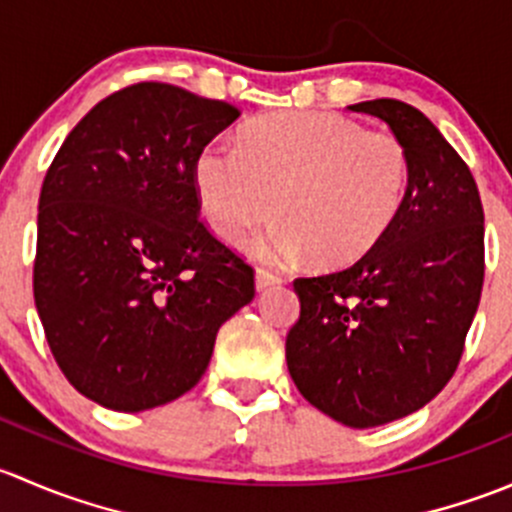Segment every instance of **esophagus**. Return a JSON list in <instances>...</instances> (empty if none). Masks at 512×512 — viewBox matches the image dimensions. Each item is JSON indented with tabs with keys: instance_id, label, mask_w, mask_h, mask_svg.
Here are the masks:
<instances>
[{
	"instance_id": "34e87169",
	"label": "esophagus",
	"mask_w": 512,
	"mask_h": 512,
	"mask_svg": "<svg viewBox=\"0 0 512 512\" xmlns=\"http://www.w3.org/2000/svg\"><path fill=\"white\" fill-rule=\"evenodd\" d=\"M280 282H282V277L275 275V272L265 270V267H260V270L255 272V287H257V289L275 287V285H280Z\"/></svg>"
}]
</instances>
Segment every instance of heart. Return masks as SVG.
<instances>
[{"label":"heart","mask_w":512,"mask_h":512,"mask_svg":"<svg viewBox=\"0 0 512 512\" xmlns=\"http://www.w3.org/2000/svg\"><path fill=\"white\" fill-rule=\"evenodd\" d=\"M208 225L242 242L275 215L260 242L267 260L309 252L322 267L369 255L399 220L411 185L406 143L329 111L270 113L247 123L237 148L208 143L195 158Z\"/></svg>","instance_id":"b5f03b06"}]
</instances>
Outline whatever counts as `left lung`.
I'll list each match as a JSON object with an SVG mask.
<instances>
[{
	"mask_svg": "<svg viewBox=\"0 0 512 512\" xmlns=\"http://www.w3.org/2000/svg\"><path fill=\"white\" fill-rule=\"evenodd\" d=\"M381 118L411 156L394 230L329 275L297 277L287 369L334 421L371 428L426 406L456 374L485 275L483 205L466 160L396 98L349 106Z\"/></svg>",
	"mask_w": 512,
	"mask_h": 512,
	"instance_id": "left-lung-1",
	"label": "left lung"
}]
</instances>
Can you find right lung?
<instances>
[{"label":"right lung","mask_w":512,"mask_h":512,"mask_svg":"<svg viewBox=\"0 0 512 512\" xmlns=\"http://www.w3.org/2000/svg\"><path fill=\"white\" fill-rule=\"evenodd\" d=\"M240 108L160 81L98 101L61 143L39 195L34 302L79 394L113 411L193 389L255 270L200 220L198 153Z\"/></svg>","instance_id":"obj_1"}]
</instances>
